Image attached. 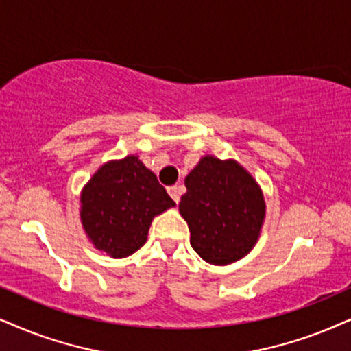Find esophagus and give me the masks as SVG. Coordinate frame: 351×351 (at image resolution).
I'll return each mask as SVG.
<instances>
[{"label":"esophagus","instance_id":"34e87169","mask_svg":"<svg viewBox=\"0 0 351 351\" xmlns=\"http://www.w3.org/2000/svg\"><path fill=\"white\" fill-rule=\"evenodd\" d=\"M168 194H170L171 196V199L173 201H175L176 204L180 202V196H181V189L178 188V186H170V188H168Z\"/></svg>","mask_w":351,"mask_h":351}]
</instances>
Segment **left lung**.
Wrapping results in <instances>:
<instances>
[{
    "mask_svg": "<svg viewBox=\"0 0 351 351\" xmlns=\"http://www.w3.org/2000/svg\"><path fill=\"white\" fill-rule=\"evenodd\" d=\"M180 214L191 246L208 264L227 265L257 243L265 217L263 191L237 160L204 155L186 176Z\"/></svg>",
    "mask_w": 351,
    "mask_h": 351,
    "instance_id": "1",
    "label": "left lung"
}]
</instances>
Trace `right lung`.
Returning <instances> with one entry per match:
<instances>
[{"label": "right lung", "mask_w": 351, "mask_h": 351, "mask_svg": "<svg viewBox=\"0 0 351 351\" xmlns=\"http://www.w3.org/2000/svg\"><path fill=\"white\" fill-rule=\"evenodd\" d=\"M175 206L139 157L128 155L104 163L84 186L81 221L92 245L118 259L143 247L154 217Z\"/></svg>", "instance_id": "obj_1"}]
</instances>
